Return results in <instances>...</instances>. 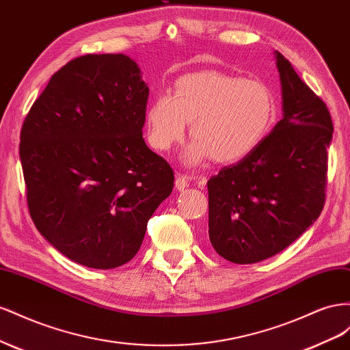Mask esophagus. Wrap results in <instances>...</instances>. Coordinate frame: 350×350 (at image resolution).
I'll return each instance as SVG.
<instances>
[{
  "label": "esophagus",
  "instance_id": "obj_1",
  "mask_svg": "<svg viewBox=\"0 0 350 350\" xmlns=\"http://www.w3.org/2000/svg\"><path fill=\"white\" fill-rule=\"evenodd\" d=\"M189 183H191V178H189L186 174L177 173L176 174V187L177 191H185L186 187H189Z\"/></svg>",
  "mask_w": 350,
  "mask_h": 350
}]
</instances>
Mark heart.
<instances>
[{
	"label": "heart",
	"mask_w": 350,
	"mask_h": 350,
	"mask_svg": "<svg viewBox=\"0 0 350 350\" xmlns=\"http://www.w3.org/2000/svg\"><path fill=\"white\" fill-rule=\"evenodd\" d=\"M275 98L264 82L221 72H199L178 79L173 95H158L145 123L148 142L165 152L186 135L195 137L183 161L196 165L213 157L236 163L254 154L274 127Z\"/></svg>",
	"instance_id": "1"
}]
</instances>
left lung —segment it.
<instances>
[{"label": "left lung", "mask_w": 350, "mask_h": 350, "mask_svg": "<svg viewBox=\"0 0 350 350\" xmlns=\"http://www.w3.org/2000/svg\"><path fill=\"white\" fill-rule=\"evenodd\" d=\"M283 118L254 154L208 180V234L218 255L255 264L293 243L323 211L327 148L333 122L327 105L274 51Z\"/></svg>", "instance_id": "1"}]
</instances>
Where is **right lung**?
<instances>
[{
  "label": "right lung",
  "mask_w": 350,
  "mask_h": 350,
  "mask_svg": "<svg viewBox=\"0 0 350 350\" xmlns=\"http://www.w3.org/2000/svg\"><path fill=\"white\" fill-rule=\"evenodd\" d=\"M149 88L124 54H88L49 79L20 135L31 217L72 261L109 269L131 261L148 219L174 185L144 141Z\"/></svg>",
  "instance_id": "1"
}]
</instances>
